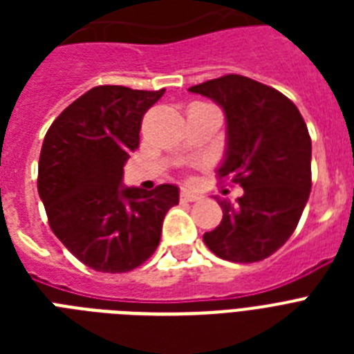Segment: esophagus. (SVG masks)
Returning <instances> with one entry per match:
<instances>
[{
	"instance_id": "esophagus-1",
	"label": "esophagus",
	"mask_w": 354,
	"mask_h": 354,
	"mask_svg": "<svg viewBox=\"0 0 354 354\" xmlns=\"http://www.w3.org/2000/svg\"><path fill=\"white\" fill-rule=\"evenodd\" d=\"M180 198H182L183 202H196V200H200L202 196H200L198 193H193V191H189V189H183L182 193H180Z\"/></svg>"
}]
</instances>
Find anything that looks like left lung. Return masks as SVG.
I'll list each match as a JSON object with an SVG mask.
<instances>
[{"mask_svg":"<svg viewBox=\"0 0 354 354\" xmlns=\"http://www.w3.org/2000/svg\"><path fill=\"white\" fill-rule=\"evenodd\" d=\"M226 113L227 149L218 176L244 194L216 202L222 222L204 233L205 246L232 263L270 257L296 230L310 194L313 143L296 104L281 91L242 75L189 88Z\"/></svg>","mask_w":354,"mask_h":354,"instance_id":"obj_1","label":"left lung"}]
</instances>
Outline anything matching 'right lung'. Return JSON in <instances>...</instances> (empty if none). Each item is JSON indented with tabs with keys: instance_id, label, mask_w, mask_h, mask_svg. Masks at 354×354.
Returning <instances> with one entry per match:
<instances>
[{
	"instance_id": "obj_1",
	"label": "right lung",
	"mask_w": 354,
	"mask_h": 354,
	"mask_svg": "<svg viewBox=\"0 0 354 354\" xmlns=\"http://www.w3.org/2000/svg\"><path fill=\"white\" fill-rule=\"evenodd\" d=\"M165 90L97 86L71 102L47 130L38 194L58 241L86 266L122 274L156 252L176 185L122 187V167L139 147L145 112Z\"/></svg>"
}]
</instances>
